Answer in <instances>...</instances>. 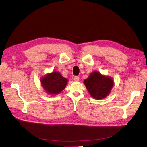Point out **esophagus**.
I'll return each mask as SVG.
<instances>
[{"label":"esophagus","mask_w":147,"mask_h":147,"mask_svg":"<svg viewBox=\"0 0 147 147\" xmlns=\"http://www.w3.org/2000/svg\"><path fill=\"white\" fill-rule=\"evenodd\" d=\"M74 80H75V81L78 82V81H79L80 78H79V77H78V76H75V77H74Z\"/></svg>","instance_id":"obj_1"}]
</instances>
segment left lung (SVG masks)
<instances>
[{"label": "left lung", "mask_w": 147, "mask_h": 147, "mask_svg": "<svg viewBox=\"0 0 147 147\" xmlns=\"http://www.w3.org/2000/svg\"><path fill=\"white\" fill-rule=\"evenodd\" d=\"M84 83L90 95L96 99H102L107 96L113 86L112 78L97 72L92 73L84 80Z\"/></svg>", "instance_id": "obj_1"}]
</instances>
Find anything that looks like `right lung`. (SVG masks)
<instances>
[{
	"label": "right lung",
	"mask_w": 147,
	"mask_h": 147,
	"mask_svg": "<svg viewBox=\"0 0 147 147\" xmlns=\"http://www.w3.org/2000/svg\"><path fill=\"white\" fill-rule=\"evenodd\" d=\"M67 80L57 72L47 75L41 79V83L45 90L50 94H56L65 88Z\"/></svg>",
	"instance_id": "right-lung-1"
}]
</instances>
